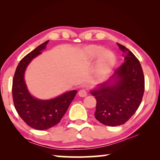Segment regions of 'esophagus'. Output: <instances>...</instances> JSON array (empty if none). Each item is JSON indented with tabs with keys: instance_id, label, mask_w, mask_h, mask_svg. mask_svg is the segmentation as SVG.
<instances>
[{
	"instance_id": "obj_1",
	"label": "esophagus",
	"mask_w": 160,
	"mask_h": 160,
	"mask_svg": "<svg viewBox=\"0 0 160 160\" xmlns=\"http://www.w3.org/2000/svg\"><path fill=\"white\" fill-rule=\"evenodd\" d=\"M78 94H79L80 97H85L88 95V91L85 90V89H82V90H80L79 92H78Z\"/></svg>"
}]
</instances>
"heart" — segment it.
<instances>
[{
    "label": "heart",
    "mask_w": 160,
    "mask_h": 160,
    "mask_svg": "<svg viewBox=\"0 0 160 160\" xmlns=\"http://www.w3.org/2000/svg\"><path fill=\"white\" fill-rule=\"evenodd\" d=\"M89 51L92 56H98L103 51V48L99 46H91ZM99 59V75L101 77H105L109 74L114 64V56L110 51H105L102 53Z\"/></svg>",
    "instance_id": "1"
}]
</instances>
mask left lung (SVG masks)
Segmentation results:
<instances>
[{
	"label": "left lung",
	"mask_w": 160,
	"mask_h": 160,
	"mask_svg": "<svg viewBox=\"0 0 160 160\" xmlns=\"http://www.w3.org/2000/svg\"><path fill=\"white\" fill-rule=\"evenodd\" d=\"M124 62L110 79L91 92L97 100L94 116L104 125L127 122L138 109L144 94L145 78L140 62L131 51L118 44Z\"/></svg>",
	"instance_id": "8db88e82"
}]
</instances>
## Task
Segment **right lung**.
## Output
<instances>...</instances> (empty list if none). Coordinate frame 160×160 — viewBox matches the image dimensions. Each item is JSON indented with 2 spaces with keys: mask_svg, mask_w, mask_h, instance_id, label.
Returning <instances> with one entry per match:
<instances>
[{
  "mask_svg": "<svg viewBox=\"0 0 160 160\" xmlns=\"http://www.w3.org/2000/svg\"><path fill=\"white\" fill-rule=\"evenodd\" d=\"M48 42L39 45L22 59L12 80L13 103L18 115L27 125L39 131L50 128L60 122L77 94L76 90H72L53 99L39 100L29 93L24 80V72L32 59L42 53Z\"/></svg>",
  "mask_w": 160,
  "mask_h": 160,
  "instance_id": "1",
  "label": "right lung"
}]
</instances>
